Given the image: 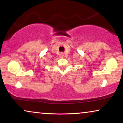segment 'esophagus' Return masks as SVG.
<instances>
[{
  "label": "esophagus",
  "instance_id": "34e87169",
  "mask_svg": "<svg viewBox=\"0 0 123 123\" xmlns=\"http://www.w3.org/2000/svg\"><path fill=\"white\" fill-rule=\"evenodd\" d=\"M63 55H64V54L63 53H61L60 54V56L61 57H63Z\"/></svg>",
  "mask_w": 123,
  "mask_h": 123
}]
</instances>
